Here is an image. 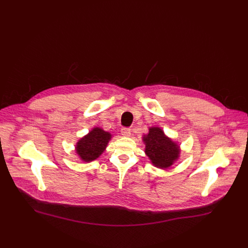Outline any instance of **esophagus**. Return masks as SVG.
<instances>
[{"mask_svg":"<svg viewBox=\"0 0 248 248\" xmlns=\"http://www.w3.org/2000/svg\"><path fill=\"white\" fill-rule=\"evenodd\" d=\"M121 133H122L123 136L128 137V136H130V134H131V129H130L129 127H124V128H122Z\"/></svg>","mask_w":248,"mask_h":248,"instance_id":"esophagus-1","label":"esophagus"}]
</instances>
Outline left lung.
<instances>
[{"label": "left lung", "instance_id": "1", "mask_svg": "<svg viewBox=\"0 0 248 248\" xmlns=\"http://www.w3.org/2000/svg\"><path fill=\"white\" fill-rule=\"evenodd\" d=\"M146 153L153 165L158 168H168L178 157V147L158 127L149 128V134L144 138Z\"/></svg>", "mask_w": 248, "mask_h": 248}]
</instances>
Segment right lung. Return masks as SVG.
Masks as SVG:
<instances>
[{"label":"right lung","instance_id":"obj_1","mask_svg":"<svg viewBox=\"0 0 248 248\" xmlns=\"http://www.w3.org/2000/svg\"><path fill=\"white\" fill-rule=\"evenodd\" d=\"M111 135L100 128H94L87 136L82 138L77 146V152L86 162L98 158L105 149Z\"/></svg>","mask_w":248,"mask_h":248}]
</instances>
